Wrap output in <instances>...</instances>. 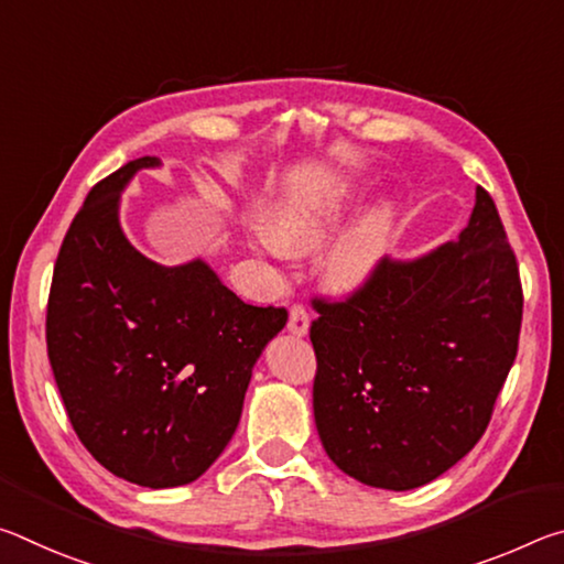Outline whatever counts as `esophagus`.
Listing matches in <instances>:
<instances>
[{
  "mask_svg": "<svg viewBox=\"0 0 564 564\" xmlns=\"http://www.w3.org/2000/svg\"><path fill=\"white\" fill-rule=\"evenodd\" d=\"M311 326V318H308V311L303 308V305H293L291 313H289V330L293 336H305Z\"/></svg>",
  "mask_w": 564,
  "mask_h": 564,
  "instance_id": "34e87169",
  "label": "esophagus"
}]
</instances>
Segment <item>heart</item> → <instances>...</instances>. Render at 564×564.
Instances as JSON below:
<instances>
[{
    "mask_svg": "<svg viewBox=\"0 0 564 564\" xmlns=\"http://www.w3.org/2000/svg\"><path fill=\"white\" fill-rule=\"evenodd\" d=\"M350 196L348 184H330L301 202L289 204L271 218V236L261 238L265 253L308 251L326 238L340 221ZM388 241V218L370 212L343 231L321 259V273L330 289L352 291L366 283L383 261Z\"/></svg>",
    "mask_w": 564,
    "mask_h": 564,
    "instance_id": "1",
    "label": "heart"
}]
</instances>
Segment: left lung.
Returning <instances> with one entry per match:
<instances>
[{"instance_id":"1","label":"left lung","mask_w":564,"mask_h":564,"mask_svg":"<svg viewBox=\"0 0 564 564\" xmlns=\"http://www.w3.org/2000/svg\"><path fill=\"white\" fill-rule=\"evenodd\" d=\"M313 415L343 473L413 490L473 451L522 323L518 261L488 191L477 186L455 241L383 259L350 299H313Z\"/></svg>"}]
</instances>
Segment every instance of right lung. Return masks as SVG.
Wrapping results in <instances>:
<instances>
[{
    "label": "right lung",
    "mask_w": 564,
    "mask_h": 564,
    "mask_svg": "<svg viewBox=\"0 0 564 564\" xmlns=\"http://www.w3.org/2000/svg\"><path fill=\"white\" fill-rule=\"evenodd\" d=\"M141 156L89 191L54 265L46 350L66 415L109 473L151 490L194 482L236 433L285 308L248 305L202 259L161 265L119 224Z\"/></svg>",
    "instance_id": "1"
}]
</instances>
